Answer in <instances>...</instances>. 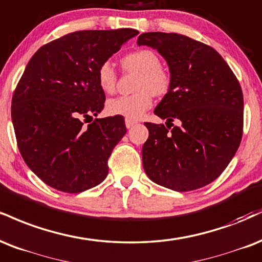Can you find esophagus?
I'll list each match as a JSON object with an SVG mask.
<instances>
[{
	"label": "esophagus",
	"mask_w": 262,
	"mask_h": 262,
	"mask_svg": "<svg viewBox=\"0 0 262 262\" xmlns=\"http://www.w3.org/2000/svg\"><path fill=\"white\" fill-rule=\"evenodd\" d=\"M137 124V121H133V119H129V118H125V127L128 129L134 127V125Z\"/></svg>",
	"instance_id": "obj_1"
}]
</instances>
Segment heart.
I'll return each instance as SVG.
<instances>
[{
	"label": "heart",
	"mask_w": 262,
	"mask_h": 262,
	"mask_svg": "<svg viewBox=\"0 0 262 262\" xmlns=\"http://www.w3.org/2000/svg\"><path fill=\"white\" fill-rule=\"evenodd\" d=\"M123 67L128 71L138 72L135 89L132 95H122L110 99L106 103L107 113L122 116L129 119L141 117L152 105L154 95L162 96L171 88V74L161 67V59L152 50L141 49L128 53L122 58ZM97 83L101 90L112 94L117 83V73L111 62H103L97 69Z\"/></svg>",
	"instance_id": "1"
}]
</instances>
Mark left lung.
Instances as JSON below:
<instances>
[{"label": "left lung", "instance_id": "obj_1", "mask_svg": "<svg viewBox=\"0 0 262 262\" xmlns=\"http://www.w3.org/2000/svg\"><path fill=\"white\" fill-rule=\"evenodd\" d=\"M138 45L157 50L172 79L155 108L166 125L145 123L144 171L172 190L203 188L225 171L241 144L244 101L237 77L215 49L181 34L144 33Z\"/></svg>", "mask_w": 262, "mask_h": 262}]
</instances>
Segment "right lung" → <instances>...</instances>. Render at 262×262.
Listing matches in <instances>:
<instances>
[{"mask_svg":"<svg viewBox=\"0 0 262 262\" xmlns=\"http://www.w3.org/2000/svg\"><path fill=\"white\" fill-rule=\"evenodd\" d=\"M134 29L81 30L41 46L25 67L12 97L18 149L28 167L50 187L81 193L107 177L113 147L127 133L124 118L83 119L103 110L97 69Z\"/></svg>","mask_w":262,"mask_h":262,"instance_id":"right-lung-1","label":"right lung"}]
</instances>
